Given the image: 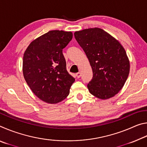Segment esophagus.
<instances>
[{
    "label": "esophagus",
    "instance_id": "obj_1",
    "mask_svg": "<svg viewBox=\"0 0 147 147\" xmlns=\"http://www.w3.org/2000/svg\"><path fill=\"white\" fill-rule=\"evenodd\" d=\"M76 77L78 78H80V76H81V73H77L76 74Z\"/></svg>",
    "mask_w": 147,
    "mask_h": 147
}]
</instances>
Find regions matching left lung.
<instances>
[{
    "mask_svg": "<svg viewBox=\"0 0 147 147\" xmlns=\"http://www.w3.org/2000/svg\"><path fill=\"white\" fill-rule=\"evenodd\" d=\"M74 37L89 59L93 78L88 84L96 98L113 97L123 88L130 72V61L118 40L99 28L74 32Z\"/></svg>",
    "mask_w": 147,
    "mask_h": 147,
    "instance_id": "8db88e82",
    "label": "left lung"
}]
</instances>
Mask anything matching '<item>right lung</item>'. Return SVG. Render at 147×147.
<instances>
[{"instance_id": "obj_1", "label": "right lung", "mask_w": 147, "mask_h": 147, "mask_svg": "<svg viewBox=\"0 0 147 147\" xmlns=\"http://www.w3.org/2000/svg\"><path fill=\"white\" fill-rule=\"evenodd\" d=\"M73 38L71 32L51 30L32 41L24 53V78L35 95L56 104L69 95L74 81L62 53Z\"/></svg>"}]
</instances>
